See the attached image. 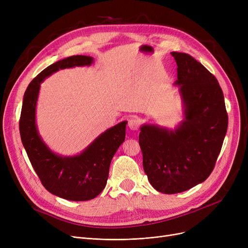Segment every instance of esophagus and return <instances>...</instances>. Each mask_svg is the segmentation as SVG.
Segmentation results:
<instances>
[{"label": "esophagus", "mask_w": 248, "mask_h": 248, "mask_svg": "<svg viewBox=\"0 0 248 248\" xmlns=\"http://www.w3.org/2000/svg\"><path fill=\"white\" fill-rule=\"evenodd\" d=\"M140 126V119L138 116H132L131 119L128 120V127L133 129V131H137Z\"/></svg>", "instance_id": "obj_1"}]
</instances>
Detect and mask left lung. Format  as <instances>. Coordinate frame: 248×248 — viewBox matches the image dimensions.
I'll return each mask as SVG.
<instances>
[{
	"label": "left lung",
	"instance_id": "8db88e82",
	"mask_svg": "<svg viewBox=\"0 0 248 248\" xmlns=\"http://www.w3.org/2000/svg\"><path fill=\"white\" fill-rule=\"evenodd\" d=\"M177 63L175 84L184 103V121L168 129L140 126L139 144L151 185L176 194L204 182L212 173L227 132L224 95L216 77L187 53L172 52Z\"/></svg>",
	"mask_w": 248,
	"mask_h": 248
}]
</instances>
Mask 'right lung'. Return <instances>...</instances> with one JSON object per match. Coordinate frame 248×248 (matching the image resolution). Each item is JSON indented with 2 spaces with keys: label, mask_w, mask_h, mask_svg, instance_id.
<instances>
[{
  "label": "right lung",
  "mask_w": 248,
  "mask_h": 248,
  "mask_svg": "<svg viewBox=\"0 0 248 248\" xmlns=\"http://www.w3.org/2000/svg\"><path fill=\"white\" fill-rule=\"evenodd\" d=\"M93 58L74 55L59 60L39 73L24 94L20 135L32 167L42 185L51 194L70 201L95 198L107 185L111 159L125 139L126 122L107 129L79 155L61 157L52 152L39 136L36 104L40 83L59 69L88 66Z\"/></svg>",
  "instance_id": "right-lung-1"
}]
</instances>
